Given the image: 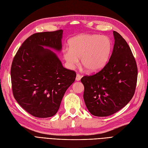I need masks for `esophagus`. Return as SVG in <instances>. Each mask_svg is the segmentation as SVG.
Masks as SVG:
<instances>
[{"label": "esophagus", "instance_id": "obj_1", "mask_svg": "<svg viewBox=\"0 0 148 148\" xmlns=\"http://www.w3.org/2000/svg\"><path fill=\"white\" fill-rule=\"evenodd\" d=\"M81 78V76L79 74V73H77L76 74V81H79Z\"/></svg>", "mask_w": 148, "mask_h": 148}]
</instances>
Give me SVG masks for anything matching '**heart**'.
Segmentation results:
<instances>
[{
	"instance_id": "1",
	"label": "heart",
	"mask_w": 148,
	"mask_h": 148,
	"mask_svg": "<svg viewBox=\"0 0 148 148\" xmlns=\"http://www.w3.org/2000/svg\"><path fill=\"white\" fill-rule=\"evenodd\" d=\"M69 48L64 50V58L69 67H75L81 63L89 72H98L108 62L112 43L105 35L84 34L74 37L69 42Z\"/></svg>"
}]
</instances>
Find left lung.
<instances>
[{"label": "left lung", "instance_id": "1", "mask_svg": "<svg viewBox=\"0 0 148 148\" xmlns=\"http://www.w3.org/2000/svg\"><path fill=\"white\" fill-rule=\"evenodd\" d=\"M114 45L109 61L99 72L84 76L83 97L86 107L95 116H110L119 111L133 97L138 69L125 40L113 32Z\"/></svg>", "mask_w": 148, "mask_h": 148}]
</instances>
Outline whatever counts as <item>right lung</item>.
<instances>
[{"mask_svg":"<svg viewBox=\"0 0 148 148\" xmlns=\"http://www.w3.org/2000/svg\"><path fill=\"white\" fill-rule=\"evenodd\" d=\"M62 30L35 33L23 42L11 67L13 94L18 104L37 118L56 114L76 73L64 68L57 56L43 46L60 51Z\"/></svg>","mask_w":148,"mask_h":148,"instance_id":"obj_1","label":"right lung"}]
</instances>
